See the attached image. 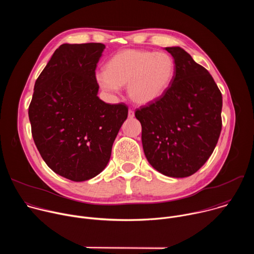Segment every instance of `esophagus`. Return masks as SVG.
<instances>
[{"instance_id":"esophagus-1","label":"esophagus","mask_w":254,"mask_h":254,"mask_svg":"<svg viewBox=\"0 0 254 254\" xmlns=\"http://www.w3.org/2000/svg\"><path fill=\"white\" fill-rule=\"evenodd\" d=\"M134 117V112H133V110H129L128 111V118L129 119H132Z\"/></svg>"}]
</instances>
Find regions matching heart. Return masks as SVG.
Instances as JSON below:
<instances>
[{
  "label": "heart",
  "instance_id": "1",
  "mask_svg": "<svg viewBox=\"0 0 254 254\" xmlns=\"http://www.w3.org/2000/svg\"><path fill=\"white\" fill-rule=\"evenodd\" d=\"M174 72L175 61L167 53L124 50L110 59L97 81L107 91H118L120 86L127 85L132 101L147 104L164 94Z\"/></svg>",
  "mask_w": 254,
  "mask_h": 254
}]
</instances>
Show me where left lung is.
<instances>
[{"label":"left lung","instance_id":"8db88e82","mask_svg":"<svg viewBox=\"0 0 254 254\" xmlns=\"http://www.w3.org/2000/svg\"><path fill=\"white\" fill-rule=\"evenodd\" d=\"M175 72L168 89L134 116L149 163L168 177L196 173L212 155L222 128V94L206 68L180 47H167Z\"/></svg>","mask_w":254,"mask_h":254}]
</instances>
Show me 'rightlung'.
I'll return each instance as SVG.
<instances>
[{"mask_svg": "<svg viewBox=\"0 0 254 254\" xmlns=\"http://www.w3.org/2000/svg\"><path fill=\"white\" fill-rule=\"evenodd\" d=\"M104 44H62L35 82L29 105L34 142L47 166L74 182L98 175L127 118L124 102L98 98L95 69Z\"/></svg>", "mask_w": 254, "mask_h": 254, "instance_id": "right-lung-1", "label": "right lung"}]
</instances>
